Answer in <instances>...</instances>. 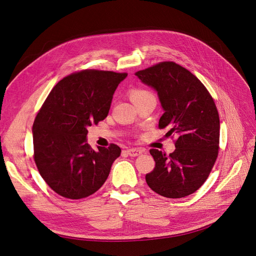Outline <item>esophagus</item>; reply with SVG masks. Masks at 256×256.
<instances>
[{
	"mask_svg": "<svg viewBox=\"0 0 256 256\" xmlns=\"http://www.w3.org/2000/svg\"><path fill=\"white\" fill-rule=\"evenodd\" d=\"M127 153L130 156H140L142 153V149H138V148H134V149H129L127 150Z\"/></svg>",
	"mask_w": 256,
	"mask_h": 256,
	"instance_id": "1",
	"label": "esophagus"
}]
</instances>
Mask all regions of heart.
<instances>
[{
	"label": "heart",
	"instance_id": "b5f03b06",
	"mask_svg": "<svg viewBox=\"0 0 256 256\" xmlns=\"http://www.w3.org/2000/svg\"><path fill=\"white\" fill-rule=\"evenodd\" d=\"M149 98H154L151 92L144 89H134L130 92V98L132 100V103H136V102L146 100Z\"/></svg>",
	"mask_w": 256,
	"mask_h": 256
}]
</instances>
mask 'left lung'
Returning <instances> with one entry per match:
<instances>
[{
	"mask_svg": "<svg viewBox=\"0 0 256 256\" xmlns=\"http://www.w3.org/2000/svg\"><path fill=\"white\" fill-rule=\"evenodd\" d=\"M136 76L156 91L164 110L158 127L168 128L167 136H178L169 156L150 150L156 168L146 176L148 186L168 198L190 196L205 182L218 154L216 106L202 82L173 62L160 63Z\"/></svg>",
	"mask_w": 256,
	"mask_h": 256,
	"instance_id": "8db88e82",
	"label": "left lung"
}]
</instances>
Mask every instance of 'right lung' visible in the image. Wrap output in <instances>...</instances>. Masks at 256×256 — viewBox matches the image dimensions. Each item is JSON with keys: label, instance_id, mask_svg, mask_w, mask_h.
<instances>
[{"label": "right lung", "instance_id": "right-lung-1", "mask_svg": "<svg viewBox=\"0 0 256 256\" xmlns=\"http://www.w3.org/2000/svg\"><path fill=\"white\" fill-rule=\"evenodd\" d=\"M127 74L83 70L51 90L32 127L34 162L47 185L71 200L87 198L106 182L120 148L87 142V128L103 120L114 91Z\"/></svg>", "mask_w": 256, "mask_h": 256}]
</instances>
